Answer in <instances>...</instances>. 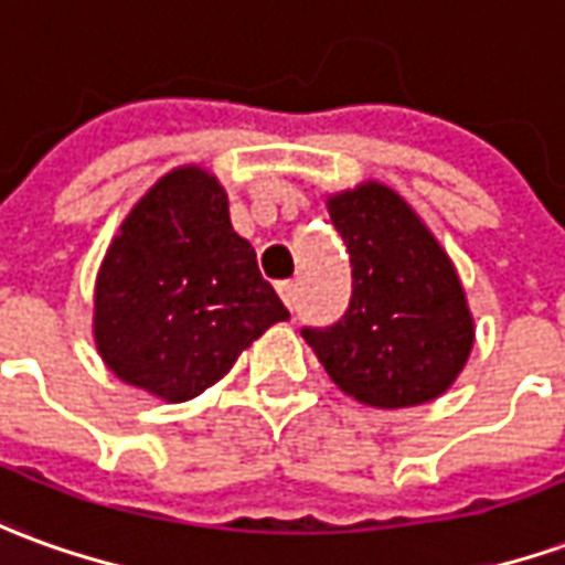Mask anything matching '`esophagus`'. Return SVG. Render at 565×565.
I'll list each match as a JSON object with an SVG mask.
<instances>
[{
  "label": "esophagus",
  "mask_w": 565,
  "mask_h": 565,
  "mask_svg": "<svg viewBox=\"0 0 565 565\" xmlns=\"http://www.w3.org/2000/svg\"><path fill=\"white\" fill-rule=\"evenodd\" d=\"M278 294H281V299L287 302V309H294L296 284L294 281H281V284H278Z\"/></svg>",
  "instance_id": "1"
}]
</instances>
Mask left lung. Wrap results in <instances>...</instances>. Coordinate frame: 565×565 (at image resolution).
Masks as SVG:
<instances>
[{
  "label": "left lung",
  "instance_id": "1",
  "mask_svg": "<svg viewBox=\"0 0 565 565\" xmlns=\"http://www.w3.org/2000/svg\"><path fill=\"white\" fill-rule=\"evenodd\" d=\"M327 207L349 254L351 299L337 323L299 333L327 376L361 404L397 409L434 401L475 345L449 256L392 189L366 183Z\"/></svg>",
  "mask_w": 565,
  "mask_h": 565
}]
</instances>
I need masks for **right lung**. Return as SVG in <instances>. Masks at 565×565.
Returning <instances> with one entry per match:
<instances>
[{"instance_id":"right-lung-1","label":"right lung","mask_w":565,"mask_h":565,"mask_svg":"<svg viewBox=\"0 0 565 565\" xmlns=\"http://www.w3.org/2000/svg\"><path fill=\"white\" fill-rule=\"evenodd\" d=\"M281 296L228 223L226 192L199 168L168 173L121 223L94 299V337L128 385L189 401L256 337L287 321Z\"/></svg>"}]
</instances>
